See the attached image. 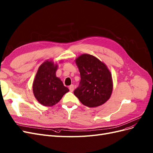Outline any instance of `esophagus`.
Wrapping results in <instances>:
<instances>
[{"instance_id":"1","label":"esophagus","mask_w":153,"mask_h":153,"mask_svg":"<svg viewBox=\"0 0 153 153\" xmlns=\"http://www.w3.org/2000/svg\"><path fill=\"white\" fill-rule=\"evenodd\" d=\"M68 88H69V90L70 91H74V86L73 85H71V86H69V87H68Z\"/></svg>"}]
</instances>
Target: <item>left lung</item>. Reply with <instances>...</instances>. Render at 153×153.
Returning <instances> with one entry per match:
<instances>
[{
  "label": "left lung",
  "mask_w": 153,
  "mask_h": 153,
  "mask_svg": "<svg viewBox=\"0 0 153 153\" xmlns=\"http://www.w3.org/2000/svg\"><path fill=\"white\" fill-rule=\"evenodd\" d=\"M76 63L81 81L74 94L87 107L103 104L110 98L113 88L111 73L105 64L88 54L80 55L76 59Z\"/></svg>",
  "instance_id": "obj_1"
}]
</instances>
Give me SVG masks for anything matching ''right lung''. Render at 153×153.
Masks as SVG:
<instances>
[{"label": "right lung", "instance_id": "1", "mask_svg": "<svg viewBox=\"0 0 153 153\" xmlns=\"http://www.w3.org/2000/svg\"><path fill=\"white\" fill-rule=\"evenodd\" d=\"M57 64L46 60L39 67L33 82V92L37 100L44 106H53L69 90L56 76Z\"/></svg>", "mask_w": 153, "mask_h": 153}]
</instances>
